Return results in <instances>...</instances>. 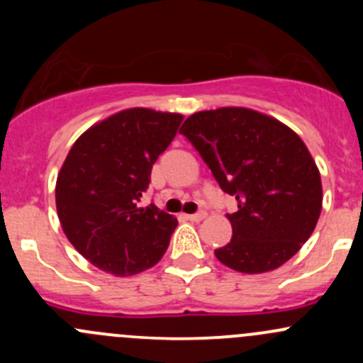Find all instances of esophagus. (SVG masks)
<instances>
[{
    "mask_svg": "<svg viewBox=\"0 0 363 363\" xmlns=\"http://www.w3.org/2000/svg\"><path fill=\"white\" fill-rule=\"evenodd\" d=\"M186 218H188L189 221L199 223V221H202V219L207 218V214H205V212H196V214H189V216H186Z\"/></svg>",
    "mask_w": 363,
    "mask_h": 363,
    "instance_id": "1",
    "label": "esophagus"
}]
</instances>
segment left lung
Instances as JSON below:
<instances>
[{
	"mask_svg": "<svg viewBox=\"0 0 363 363\" xmlns=\"http://www.w3.org/2000/svg\"><path fill=\"white\" fill-rule=\"evenodd\" d=\"M179 133L239 207L226 214L233 235L216 258L237 272L263 274L295 256L323 203L320 170L302 138L276 117L246 107L195 112Z\"/></svg>",
	"mask_w": 363,
	"mask_h": 363,
	"instance_id": "left-lung-1",
	"label": "left lung"
}]
</instances>
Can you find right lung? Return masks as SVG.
<instances>
[{"instance_id":"1","label":"right lung","mask_w":363,"mask_h":363,"mask_svg":"<svg viewBox=\"0 0 363 363\" xmlns=\"http://www.w3.org/2000/svg\"><path fill=\"white\" fill-rule=\"evenodd\" d=\"M182 119L126 108L87 128L69 149L56 181L57 218L72 246L104 272L135 276L163 258L177 218L138 200Z\"/></svg>"}]
</instances>
